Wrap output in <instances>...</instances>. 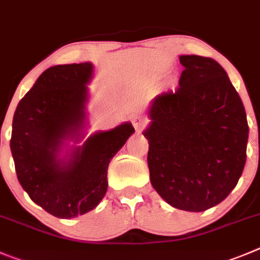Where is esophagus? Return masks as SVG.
Returning a JSON list of instances; mask_svg holds the SVG:
<instances>
[{
    "mask_svg": "<svg viewBox=\"0 0 260 260\" xmlns=\"http://www.w3.org/2000/svg\"><path fill=\"white\" fill-rule=\"evenodd\" d=\"M132 121H133V125H134V127H135V130H137V132L142 130V128L144 127L145 125H147V120H145V118L143 117V116H140V115L133 116Z\"/></svg>",
    "mask_w": 260,
    "mask_h": 260,
    "instance_id": "1",
    "label": "esophagus"
}]
</instances>
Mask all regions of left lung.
Listing matches in <instances>:
<instances>
[{"instance_id": "1", "label": "left lung", "mask_w": 260, "mask_h": 260, "mask_svg": "<svg viewBox=\"0 0 260 260\" xmlns=\"http://www.w3.org/2000/svg\"><path fill=\"white\" fill-rule=\"evenodd\" d=\"M175 91L157 95L143 134L155 191L170 206L203 212L229 197L246 162L245 108L227 73L213 58L180 56Z\"/></svg>"}]
</instances>
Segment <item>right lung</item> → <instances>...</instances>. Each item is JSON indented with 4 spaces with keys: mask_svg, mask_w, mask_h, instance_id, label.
<instances>
[{
    "mask_svg": "<svg viewBox=\"0 0 260 260\" xmlns=\"http://www.w3.org/2000/svg\"><path fill=\"white\" fill-rule=\"evenodd\" d=\"M90 62L47 69L19 102L10 140L17 180L49 214L74 218L94 209L107 191L113 155L135 132L125 122L88 138L70 158H60L65 140L83 138Z\"/></svg>",
    "mask_w": 260,
    "mask_h": 260,
    "instance_id": "1",
    "label": "right lung"
}]
</instances>
